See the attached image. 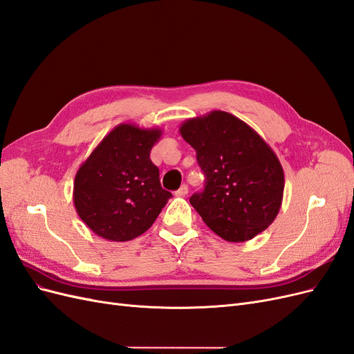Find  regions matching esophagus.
Wrapping results in <instances>:
<instances>
[{
    "label": "esophagus",
    "mask_w": 354,
    "mask_h": 354,
    "mask_svg": "<svg viewBox=\"0 0 354 354\" xmlns=\"http://www.w3.org/2000/svg\"><path fill=\"white\" fill-rule=\"evenodd\" d=\"M187 192H189L187 186H186V185H181V186H180V189L176 192V195H177V196H186V195H187Z\"/></svg>",
    "instance_id": "esophagus-1"
}]
</instances>
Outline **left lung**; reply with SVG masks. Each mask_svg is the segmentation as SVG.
<instances>
[{"label": "left lung", "instance_id": "8db88e82", "mask_svg": "<svg viewBox=\"0 0 354 354\" xmlns=\"http://www.w3.org/2000/svg\"><path fill=\"white\" fill-rule=\"evenodd\" d=\"M180 134L196 151L205 189L190 203L227 242H245L279 214L285 176L273 149L239 118L223 111L190 118Z\"/></svg>", "mask_w": 354, "mask_h": 354}]
</instances>
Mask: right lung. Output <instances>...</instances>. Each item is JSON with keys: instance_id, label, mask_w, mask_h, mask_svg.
<instances>
[{"instance_id": "1", "label": "right lung", "mask_w": 354, "mask_h": 354, "mask_svg": "<svg viewBox=\"0 0 354 354\" xmlns=\"http://www.w3.org/2000/svg\"><path fill=\"white\" fill-rule=\"evenodd\" d=\"M160 128L120 124L78 168L73 205L97 236L125 242L143 234L173 196L160 187L151 151Z\"/></svg>"}]
</instances>
